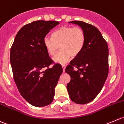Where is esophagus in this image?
<instances>
[{
    "label": "esophagus",
    "mask_w": 124,
    "mask_h": 124,
    "mask_svg": "<svg viewBox=\"0 0 124 124\" xmlns=\"http://www.w3.org/2000/svg\"><path fill=\"white\" fill-rule=\"evenodd\" d=\"M62 70H63V72H64L65 69H66V66H65V65H62Z\"/></svg>",
    "instance_id": "esophagus-1"
}]
</instances>
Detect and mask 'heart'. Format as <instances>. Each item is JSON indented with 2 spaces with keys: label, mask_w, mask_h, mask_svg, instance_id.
Segmentation results:
<instances>
[{
  "label": "heart",
  "mask_w": 124,
  "mask_h": 124,
  "mask_svg": "<svg viewBox=\"0 0 124 124\" xmlns=\"http://www.w3.org/2000/svg\"><path fill=\"white\" fill-rule=\"evenodd\" d=\"M85 40V34L82 28L62 26L53 33L52 37L45 36L43 43L51 55H54L60 47L61 51L54 56L53 60L58 64H64L68 62L70 57L74 58L81 53Z\"/></svg>",
  "instance_id": "heart-1"
}]
</instances>
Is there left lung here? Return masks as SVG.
Instances as JSON below:
<instances>
[{
    "label": "left lung",
    "instance_id": "8db88e82",
    "mask_svg": "<svg viewBox=\"0 0 124 124\" xmlns=\"http://www.w3.org/2000/svg\"><path fill=\"white\" fill-rule=\"evenodd\" d=\"M83 29L85 40L84 47L70 62L65 72L70 76L67 89L75 103L91 102L102 90L108 73V48L100 31L81 21H72ZM78 69L75 71L73 67Z\"/></svg>",
    "mask_w": 124,
    "mask_h": 124
}]
</instances>
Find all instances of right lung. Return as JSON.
Returning <instances> with one entry per match:
<instances>
[{
  "label": "right lung",
  "mask_w": 124,
  "mask_h": 124,
  "mask_svg": "<svg viewBox=\"0 0 124 124\" xmlns=\"http://www.w3.org/2000/svg\"><path fill=\"white\" fill-rule=\"evenodd\" d=\"M59 24L57 21L38 20L22 27L16 36L10 51L13 77L22 97L38 107L52 102L55 88L62 72V66L52 61L43 39Z\"/></svg>",
  "instance_id": "1"
}]
</instances>
